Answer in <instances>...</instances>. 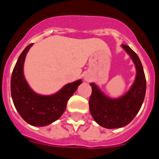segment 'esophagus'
Here are the masks:
<instances>
[{"label": "esophagus", "mask_w": 159, "mask_h": 159, "mask_svg": "<svg viewBox=\"0 0 159 159\" xmlns=\"http://www.w3.org/2000/svg\"><path fill=\"white\" fill-rule=\"evenodd\" d=\"M84 80L85 81H87V82H89V81H91V80H92V78H91V76H90L88 74H85L84 76Z\"/></svg>", "instance_id": "obj_1"}]
</instances>
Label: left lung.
Segmentation results:
<instances>
[{
	"instance_id": "obj_1",
	"label": "left lung",
	"mask_w": 159,
	"mask_h": 159,
	"mask_svg": "<svg viewBox=\"0 0 159 159\" xmlns=\"http://www.w3.org/2000/svg\"><path fill=\"white\" fill-rule=\"evenodd\" d=\"M122 48L130 56L136 68L134 83L121 97L112 99L105 95L94 83H91L92 92L89 99L91 115L99 126L107 129L125 127L133 120L139 111L145 98L147 82L139 58L129 46Z\"/></svg>"
}]
</instances>
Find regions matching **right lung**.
I'll return each mask as SVG.
<instances>
[{
    "label": "right lung",
    "instance_id": "1",
    "mask_svg": "<svg viewBox=\"0 0 159 159\" xmlns=\"http://www.w3.org/2000/svg\"><path fill=\"white\" fill-rule=\"evenodd\" d=\"M32 44L30 43L24 49L14 67L11 77V95L14 106L25 122L34 127H44L62 116L67 101L82 84V80H78L66 84L52 95L36 93L24 75L25 57Z\"/></svg>",
    "mask_w": 159,
    "mask_h": 159
}]
</instances>
